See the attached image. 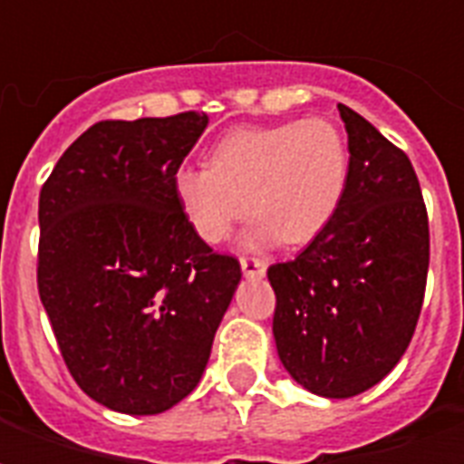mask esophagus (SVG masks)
Masks as SVG:
<instances>
[{
  "label": "esophagus",
  "mask_w": 464,
  "mask_h": 464,
  "mask_svg": "<svg viewBox=\"0 0 464 464\" xmlns=\"http://www.w3.org/2000/svg\"><path fill=\"white\" fill-rule=\"evenodd\" d=\"M241 271L246 278H258L266 273V261L261 258H241Z\"/></svg>",
  "instance_id": "obj_1"
}]
</instances>
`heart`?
I'll use <instances>...</instances> for the list:
<instances>
[{
  "label": "heart",
  "mask_w": 464,
  "mask_h": 464,
  "mask_svg": "<svg viewBox=\"0 0 464 464\" xmlns=\"http://www.w3.org/2000/svg\"><path fill=\"white\" fill-rule=\"evenodd\" d=\"M350 176L343 131L328 119L243 126L211 149L208 166L173 173V196L191 231L206 243L228 238L256 213L246 243L313 241L341 208Z\"/></svg>",
  "instance_id": "1"
}]
</instances>
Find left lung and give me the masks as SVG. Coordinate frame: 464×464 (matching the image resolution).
<instances>
[{
  "mask_svg": "<svg viewBox=\"0 0 464 464\" xmlns=\"http://www.w3.org/2000/svg\"><path fill=\"white\" fill-rule=\"evenodd\" d=\"M348 191L293 261L268 268L283 368L321 398H353L398 365L418 325L430 263L428 211L405 153L338 104Z\"/></svg>",
  "mask_w": 464,
  "mask_h": 464,
  "instance_id": "8db88e82",
  "label": "left lung"
}]
</instances>
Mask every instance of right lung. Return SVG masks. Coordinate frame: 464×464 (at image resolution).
Returning <instances> with one entry per match:
<instances>
[{"instance_id": "obj_1", "label": "right lung", "mask_w": 464, "mask_h": 464, "mask_svg": "<svg viewBox=\"0 0 464 464\" xmlns=\"http://www.w3.org/2000/svg\"><path fill=\"white\" fill-rule=\"evenodd\" d=\"M206 126L198 111L94 123L39 193V298L76 385L116 412L159 415L198 385L241 283L173 196Z\"/></svg>"}]
</instances>
